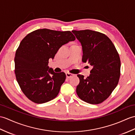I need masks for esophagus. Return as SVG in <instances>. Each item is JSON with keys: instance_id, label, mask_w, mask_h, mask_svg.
Returning a JSON list of instances; mask_svg holds the SVG:
<instances>
[{"instance_id": "1", "label": "esophagus", "mask_w": 135, "mask_h": 135, "mask_svg": "<svg viewBox=\"0 0 135 135\" xmlns=\"http://www.w3.org/2000/svg\"><path fill=\"white\" fill-rule=\"evenodd\" d=\"M65 74H66V76H67V78H71V76H74V74H73L70 73H67Z\"/></svg>"}]
</instances>
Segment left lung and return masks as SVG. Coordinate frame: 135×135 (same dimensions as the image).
Listing matches in <instances>:
<instances>
[{
  "instance_id": "left-lung-1",
  "label": "left lung",
  "mask_w": 135,
  "mask_h": 135,
  "mask_svg": "<svg viewBox=\"0 0 135 135\" xmlns=\"http://www.w3.org/2000/svg\"><path fill=\"white\" fill-rule=\"evenodd\" d=\"M82 46V61L93 67L90 76L78 75L76 93L83 101L99 104L110 95L120 76V56L105 34L91 30H73Z\"/></svg>"
}]
</instances>
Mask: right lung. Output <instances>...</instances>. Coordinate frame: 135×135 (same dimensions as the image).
Masks as SVG:
<instances>
[{
    "mask_svg": "<svg viewBox=\"0 0 135 135\" xmlns=\"http://www.w3.org/2000/svg\"><path fill=\"white\" fill-rule=\"evenodd\" d=\"M75 40L70 31L42 29L21 41L15 53V74L21 90L30 101L43 103L57 97L66 75L49 68V59H53L62 45Z\"/></svg>",
    "mask_w": 135,
    "mask_h": 135,
    "instance_id": "obj_1",
    "label": "right lung"
}]
</instances>
